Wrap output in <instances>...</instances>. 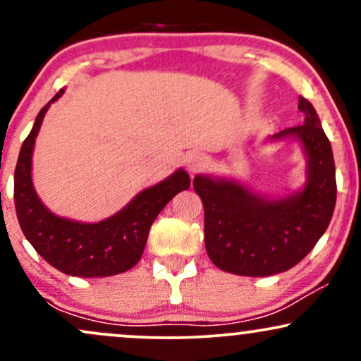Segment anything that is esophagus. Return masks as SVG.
Returning a JSON list of instances; mask_svg holds the SVG:
<instances>
[{"label":"esophagus","mask_w":361,"mask_h":361,"mask_svg":"<svg viewBox=\"0 0 361 361\" xmlns=\"http://www.w3.org/2000/svg\"><path fill=\"white\" fill-rule=\"evenodd\" d=\"M186 168H188L190 175H197V173L204 171L207 168V157L204 154H193L188 157V163H186Z\"/></svg>","instance_id":"obj_1"}]
</instances>
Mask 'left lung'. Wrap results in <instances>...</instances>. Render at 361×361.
Here are the masks:
<instances>
[{
    "mask_svg": "<svg viewBox=\"0 0 361 361\" xmlns=\"http://www.w3.org/2000/svg\"><path fill=\"white\" fill-rule=\"evenodd\" d=\"M302 126L271 139L297 137L307 154V181L283 198L259 197L234 180L195 176L205 210V250L224 271L268 276L295 267L326 233L336 205L333 149L312 103L299 98Z\"/></svg>",
    "mask_w": 361,
    "mask_h": 361,
    "instance_id": "left-lung-1",
    "label": "left lung"
}]
</instances>
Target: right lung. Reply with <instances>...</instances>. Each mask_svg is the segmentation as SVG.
<instances>
[{"instance_id":"1","label":"right lung","mask_w":361,"mask_h":361,"mask_svg":"<svg viewBox=\"0 0 361 361\" xmlns=\"http://www.w3.org/2000/svg\"><path fill=\"white\" fill-rule=\"evenodd\" d=\"M61 94L62 90L39 111L20 149L15 168L16 217L28 243L59 271L82 279L118 275L137 264L157 214L176 193L190 188V176L178 169L102 222H76L52 214L37 197L32 183V152L45 111Z\"/></svg>"}]
</instances>
